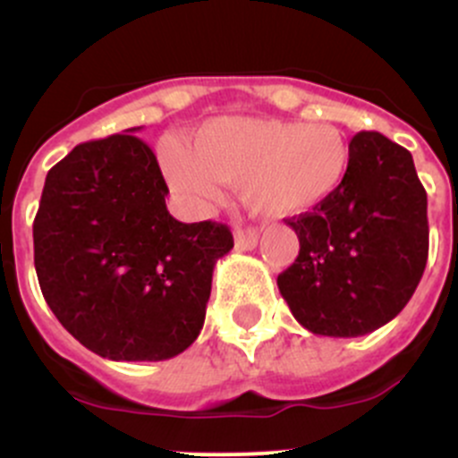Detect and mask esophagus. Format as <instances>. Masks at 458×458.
I'll return each mask as SVG.
<instances>
[{
  "label": "esophagus",
  "mask_w": 458,
  "mask_h": 458,
  "mask_svg": "<svg viewBox=\"0 0 458 458\" xmlns=\"http://www.w3.org/2000/svg\"><path fill=\"white\" fill-rule=\"evenodd\" d=\"M257 243H259V233L255 228L234 230V246H237V250H252Z\"/></svg>",
  "instance_id": "34e87169"
}]
</instances>
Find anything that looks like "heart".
Wrapping results in <instances>:
<instances>
[{"label": "heart", "mask_w": 458, "mask_h": 458, "mask_svg": "<svg viewBox=\"0 0 458 458\" xmlns=\"http://www.w3.org/2000/svg\"><path fill=\"white\" fill-rule=\"evenodd\" d=\"M352 150L330 123L224 117L203 123L191 152L168 148L165 182L191 210L221 199V182L242 183L243 199L267 216L306 215L330 201L348 177Z\"/></svg>", "instance_id": "obj_1"}]
</instances>
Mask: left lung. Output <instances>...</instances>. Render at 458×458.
Returning a JSON list of instances; mask_svg holds the SVG:
<instances>
[{"mask_svg": "<svg viewBox=\"0 0 458 458\" xmlns=\"http://www.w3.org/2000/svg\"><path fill=\"white\" fill-rule=\"evenodd\" d=\"M341 191L290 219L299 257L276 276L312 335L363 336L392 321L428 261V195L412 155L381 132H357Z\"/></svg>", "mask_w": 458, "mask_h": 458, "instance_id": "8db88e82", "label": "left lung"}]
</instances>
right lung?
Listing matches in <instances>:
<instances>
[{
    "label": "right lung",
    "instance_id": "1",
    "mask_svg": "<svg viewBox=\"0 0 458 458\" xmlns=\"http://www.w3.org/2000/svg\"><path fill=\"white\" fill-rule=\"evenodd\" d=\"M165 195L135 135L80 143L46 174L32 224L41 294L110 361H164L195 344L215 263L234 246L228 225L174 219Z\"/></svg>",
    "mask_w": 458,
    "mask_h": 458
}]
</instances>
